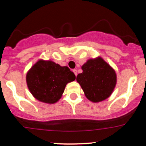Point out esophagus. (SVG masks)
Returning <instances> with one entry per match:
<instances>
[{
    "mask_svg": "<svg viewBox=\"0 0 146 146\" xmlns=\"http://www.w3.org/2000/svg\"><path fill=\"white\" fill-rule=\"evenodd\" d=\"M73 73H74V74L75 75V76H77V75H78V71H77L76 69H73Z\"/></svg>",
    "mask_w": 146,
    "mask_h": 146,
    "instance_id": "34e87169",
    "label": "esophagus"
}]
</instances>
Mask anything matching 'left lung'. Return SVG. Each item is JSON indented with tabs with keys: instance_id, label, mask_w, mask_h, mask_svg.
<instances>
[{
	"instance_id": "obj_1",
	"label": "left lung",
	"mask_w": 146,
	"mask_h": 146,
	"mask_svg": "<svg viewBox=\"0 0 146 146\" xmlns=\"http://www.w3.org/2000/svg\"><path fill=\"white\" fill-rule=\"evenodd\" d=\"M82 69L83 72L76 80L88 100L99 102L110 97L116 85L117 75L108 63L98 57L88 60Z\"/></svg>"
}]
</instances>
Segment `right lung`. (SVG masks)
<instances>
[{
	"label": "right lung",
	"instance_id": "1",
	"mask_svg": "<svg viewBox=\"0 0 146 146\" xmlns=\"http://www.w3.org/2000/svg\"><path fill=\"white\" fill-rule=\"evenodd\" d=\"M75 75L67 66L51 60H40L27 73L29 90L38 101L54 104L61 98L66 85L74 81Z\"/></svg>",
	"mask_w": 146,
	"mask_h": 146
}]
</instances>
